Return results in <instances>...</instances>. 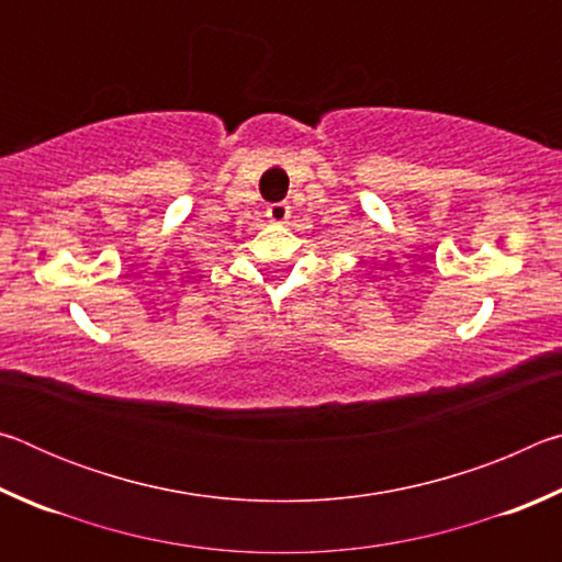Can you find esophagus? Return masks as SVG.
Here are the masks:
<instances>
[{"mask_svg":"<svg viewBox=\"0 0 562 562\" xmlns=\"http://www.w3.org/2000/svg\"><path fill=\"white\" fill-rule=\"evenodd\" d=\"M290 213H292L290 203H272V205L268 207V217H270L272 223H288Z\"/></svg>","mask_w":562,"mask_h":562,"instance_id":"obj_1","label":"esophagus"}]
</instances>
